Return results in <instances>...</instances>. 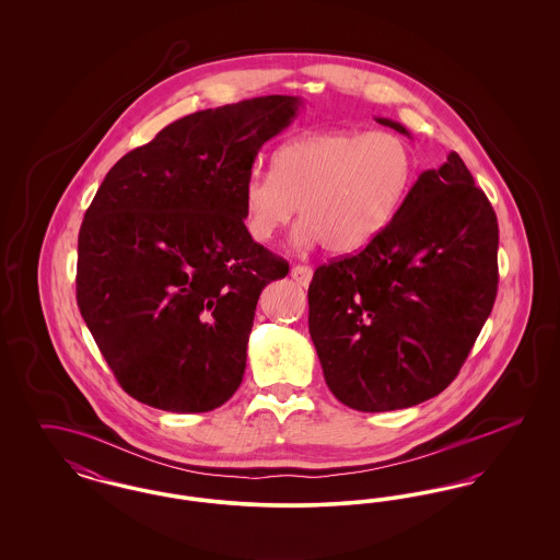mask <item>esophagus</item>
Listing matches in <instances>:
<instances>
[{"mask_svg": "<svg viewBox=\"0 0 560 560\" xmlns=\"http://www.w3.org/2000/svg\"><path fill=\"white\" fill-rule=\"evenodd\" d=\"M290 275H292V279L298 285L308 288V283H311V279H313V268L304 267V265H295V267H292Z\"/></svg>", "mask_w": 560, "mask_h": 560, "instance_id": "34e87169", "label": "esophagus"}]
</instances>
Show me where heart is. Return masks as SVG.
Returning <instances> with one entry per match:
<instances>
[{"label": "heart", "mask_w": 560, "mask_h": 560, "mask_svg": "<svg viewBox=\"0 0 560 560\" xmlns=\"http://www.w3.org/2000/svg\"><path fill=\"white\" fill-rule=\"evenodd\" d=\"M413 174V153L395 133H304L275 151L272 170L254 165L247 172L243 222L252 240L267 243L300 208L298 245L323 243L336 256L357 254L393 222Z\"/></svg>", "instance_id": "heart-1"}]
</instances>
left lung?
<instances>
[{
  "label": "left lung",
  "instance_id": "obj_1",
  "mask_svg": "<svg viewBox=\"0 0 560 560\" xmlns=\"http://www.w3.org/2000/svg\"><path fill=\"white\" fill-rule=\"evenodd\" d=\"M399 133V121L375 117ZM498 218L457 153L427 170L357 256L315 270L308 331L334 397L393 411L453 382L498 293Z\"/></svg>",
  "mask_w": 560,
  "mask_h": 560
}]
</instances>
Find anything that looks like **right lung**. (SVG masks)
I'll return each mask as SVG.
<instances>
[{"label":"right lung","instance_id":"add662e5","mask_svg":"<svg viewBox=\"0 0 560 560\" xmlns=\"http://www.w3.org/2000/svg\"><path fill=\"white\" fill-rule=\"evenodd\" d=\"M302 108L260 96L163 128L108 170L81 222L78 304L121 388L203 413L240 388L256 304L290 267L249 237L241 185Z\"/></svg>","mask_w":560,"mask_h":560}]
</instances>
